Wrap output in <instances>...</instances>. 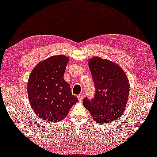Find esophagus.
<instances>
[{
	"label": "esophagus",
	"instance_id": "1",
	"mask_svg": "<svg viewBox=\"0 0 157 157\" xmlns=\"http://www.w3.org/2000/svg\"><path fill=\"white\" fill-rule=\"evenodd\" d=\"M83 98H84V96H83L82 94L78 96V101H79V102H82Z\"/></svg>",
	"mask_w": 157,
	"mask_h": 157
}]
</instances>
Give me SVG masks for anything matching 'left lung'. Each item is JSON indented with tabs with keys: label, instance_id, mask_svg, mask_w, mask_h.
<instances>
[{
	"label": "left lung",
	"instance_id": "1",
	"mask_svg": "<svg viewBox=\"0 0 157 157\" xmlns=\"http://www.w3.org/2000/svg\"><path fill=\"white\" fill-rule=\"evenodd\" d=\"M95 87L92 99L85 97L83 105L94 121H115L125 109L129 92L128 79L123 69L109 60L93 57L89 61Z\"/></svg>",
	"mask_w": 157,
	"mask_h": 157
}]
</instances>
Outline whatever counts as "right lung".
Wrapping results in <instances>:
<instances>
[{
  "mask_svg": "<svg viewBox=\"0 0 157 157\" xmlns=\"http://www.w3.org/2000/svg\"><path fill=\"white\" fill-rule=\"evenodd\" d=\"M68 61L64 55L51 56L38 63L29 75V102L36 114L46 121H60L78 101L63 79Z\"/></svg>",
  "mask_w": 157,
  "mask_h": 157,
  "instance_id": "right-lung-1",
  "label": "right lung"
}]
</instances>
